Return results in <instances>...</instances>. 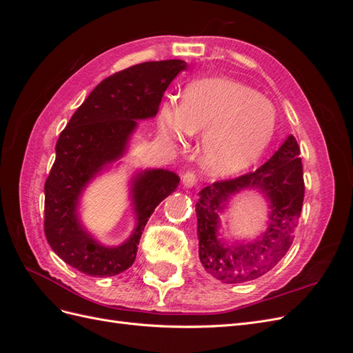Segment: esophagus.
I'll list each match as a JSON object with an SVG mask.
<instances>
[{"label":"esophagus","mask_w":353,"mask_h":353,"mask_svg":"<svg viewBox=\"0 0 353 353\" xmlns=\"http://www.w3.org/2000/svg\"><path fill=\"white\" fill-rule=\"evenodd\" d=\"M197 183V175L196 172H193V170H188V172H185L183 175V184L187 187V188H191L194 187Z\"/></svg>","instance_id":"esophagus-1"}]
</instances>
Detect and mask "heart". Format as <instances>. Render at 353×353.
I'll return each instance as SVG.
<instances>
[{
    "label": "heart",
    "mask_w": 353,
    "mask_h": 353,
    "mask_svg": "<svg viewBox=\"0 0 353 353\" xmlns=\"http://www.w3.org/2000/svg\"><path fill=\"white\" fill-rule=\"evenodd\" d=\"M276 126L271 101L245 85L221 78L203 79L185 90L183 103L160 108L159 128L174 147L203 134L200 162L206 170L231 175L249 168L270 145Z\"/></svg>",
    "instance_id": "heart-1"
}]
</instances>
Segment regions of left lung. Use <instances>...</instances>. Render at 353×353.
I'll return each instance as SVG.
<instances>
[{
    "label": "left lung",
    "instance_id": "8db88e82",
    "mask_svg": "<svg viewBox=\"0 0 353 353\" xmlns=\"http://www.w3.org/2000/svg\"><path fill=\"white\" fill-rule=\"evenodd\" d=\"M299 154L296 138L288 135L268 162L253 172L216 181L200 191L196 205L199 256L208 274L227 284L244 283L259 279L284 258L293 243L305 197ZM252 188L270 201L269 228L258 241L230 246L217 236L219 213L232 194Z\"/></svg>",
    "mask_w": 353,
    "mask_h": 353
}]
</instances>
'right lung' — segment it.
<instances>
[{"mask_svg":"<svg viewBox=\"0 0 353 353\" xmlns=\"http://www.w3.org/2000/svg\"><path fill=\"white\" fill-rule=\"evenodd\" d=\"M185 65L183 60L145 61L112 74L92 90L61 131L44 187V231L51 249L78 271L113 276L130 268L148 218L176 190L179 176L170 170L138 172L131 184L137 225L131 237L116 248L95 240L78 216L83 188L123 156L137 121L157 114L166 88Z\"/></svg>","mask_w":353,"mask_h":353,"instance_id":"obj_1","label":"right lung"}]
</instances>
